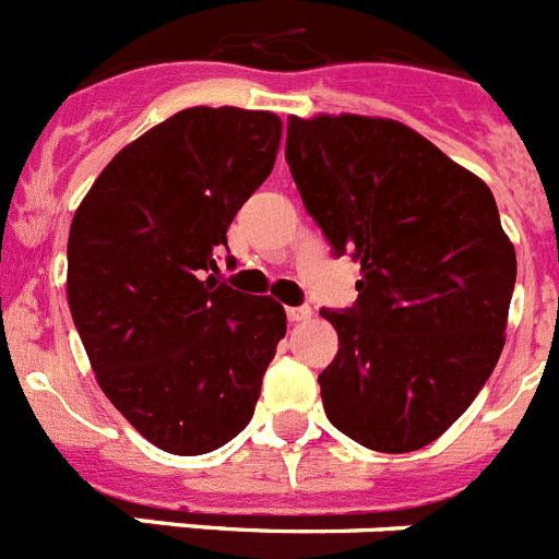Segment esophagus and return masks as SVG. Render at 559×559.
<instances>
[{
    "label": "esophagus",
    "instance_id": "1",
    "mask_svg": "<svg viewBox=\"0 0 559 559\" xmlns=\"http://www.w3.org/2000/svg\"><path fill=\"white\" fill-rule=\"evenodd\" d=\"M286 318H289V323H304V320L312 318V309H309V307H289V309H286Z\"/></svg>",
    "mask_w": 559,
    "mask_h": 559
}]
</instances>
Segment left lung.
Here are the masks:
<instances>
[{"label":"left lung","mask_w":559,"mask_h":559,"mask_svg":"<svg viewBox=\"0 0 559 559\" xmlns=\"http://www.w3.org/2000/svg\"><path fill=\"white\" fill-rule=\"evenodd\" d=\"M286 163L334 255L360 261L352 309L320 314L337 357L320 396L340 433L377 453L439 439L503 352L514 247L484 179L405 123L289 118Z\"/></svg>","instance_id":"1"}]
</instances>
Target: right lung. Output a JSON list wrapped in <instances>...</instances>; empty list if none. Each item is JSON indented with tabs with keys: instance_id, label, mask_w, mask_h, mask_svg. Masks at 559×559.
Masks as SVG:
<instances>
[{
	"instance_id": "obj_1",
	"label": "right lung",
	"mask_w": 559,
	"mask_h": 559,
	"mask_svg": "<svg viewBox=\"0 0 559 559\" xmlns=\"http://www.w3.org/2000/svg\"><path fill=\"white\" fill-rule=\"evenodd\" d=\"M278 145L273 111L182 109L115 154L72 219L67 300L92 371L165 453L239 436L286 334L278 300L205 278Z\"/></svg>"
}]
</instances>
